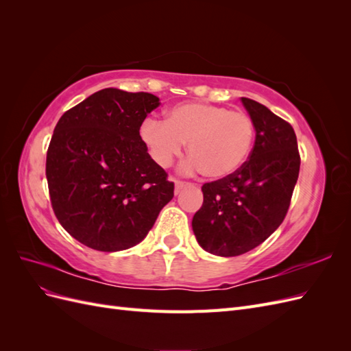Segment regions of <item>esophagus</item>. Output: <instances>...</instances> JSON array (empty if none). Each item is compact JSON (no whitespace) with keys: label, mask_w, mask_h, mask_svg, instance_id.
<instances>
[{"label":"esophagus","mask_w":351,"mask_h":351,"mask_svg":"<svg viewBox=\"0 0 351 351\" xmlns=\"http://www.w3.org/2000/svg\"><path fill=\"white\" fill-rule=\"evenodd\" d=\"M173 182H174V184H176V193H178L180 190H182L183 187H186V186H187V183H186V182H183V180L173 178Z\"/></svg>","instance_id":"34e87169"}]
</instances>
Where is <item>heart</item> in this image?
I'll return each instance as SVG.
<instances>
[{
    "label": "heart",
    "mask_w": 351,
    "mask_h": 351,
    "mask_svg": "<svg viewBox=\"0 0 351 351\" xmlns=\"http://www.w3.org/2000/svg\"><path fill=\"white\" fill-rule=\"evenodd\" d=\"M139 137L159 167H168L187 142L192 155L186 171H197L209 180L237 173L246 162L254 141V124L246 112L231 111L204 102L177 104L167 119L147 117L139 125Z\"/></svg>",
    "instance_id": "1"
}]
</instances>
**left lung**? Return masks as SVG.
Segmentation results:
<instances>
[{"mask_svg":"<svg viewBox=\"0 0 351 351\" xmlns=\"http://www.w3.org/2000/svg\"><path fill=\"white\" fill-rule=\"evenodd\" d=\"M256 139L237 173L202 186L204 204L192 227L197 243L218 256H239L267 240L284 221L299 178L300 154L290 123L241 98Z\"/></svg>","mask_w":351,"mask_h":351,"instance_id":"1","label":"left lung"}]
</instances>
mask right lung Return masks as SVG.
I'll list each match as a JSON object with an SVG mask.
<instances>
[{
    "instance_id": "1",
    "label": "right lung",
    "mask_w": 351,
    "mask_h": 351,
    "mask_svg": "<svg viewBox=\"0 0 351 351\" xmlns=\"http://www.w3.org/2000/svg\"><path fill=\"white\" fill-rule=\"evenodd\" d=\"M159 105L146 92L107 88L61 115L47 152L51 206L71 237L101 252L141 243L174 183L139 137Z\"/></svg>"
}]
</instances>
